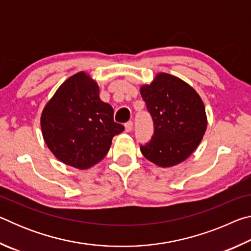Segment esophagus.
I'll list each match as a JSON object with an SVG mask.
<instances>
[{
    "instance_id": "1",
    "label": "esophagus",
    "mask_w": 251,
    "mask_h": 251,
    "mask_svg": "<svg viewBox=\"0 0 251 251\" xmlns=\"http://www.w3.org/2000/svg\"><path fill=\"white\" fill-rule=\"evenodd\" d=\"M125 130L127 133H129V131L133 130V122H128L125 124Z\"/></svg>"
}]
</instances>
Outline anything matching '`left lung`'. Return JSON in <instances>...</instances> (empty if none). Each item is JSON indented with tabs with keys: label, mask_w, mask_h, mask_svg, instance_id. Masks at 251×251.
Segmentation results:
<instances>
[{
	"label": "left lung",
	"mask_w": 251,
	"mask_h": 251,
	"mask_svg": "<svg viewBox=\"0 0 251 251\" xmlns=\"http://www.w3.org/2000/svg\"><path fill=\"white\" fill-rule=\"evenodd\" d=\"M141 95L154 121L151 141L141 146L146 159L163 168L182 163L205 135L207 115L198 93L177 76L158 73L141 86Z\"/></svg>",
	"instance_id": "1"
}]
</instances>
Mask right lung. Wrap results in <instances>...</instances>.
<instances>
[{"label":"right lung","instance_id":"1","mask_svg":"<svg viewBox=\"0 0 251 251\" xmlns=\"http://www.w3.org/2000/svg\"><path fill=\"white\" fill-rule=\"evenodd\" d=\"M114 109L100 99V86L78 72L57 88L41 115L44 142L67 166L88 169L104 158L124 126L114 122Z\"/></svg>","mask_w":251,"mask_h":251}]
</instances>
